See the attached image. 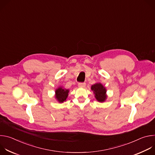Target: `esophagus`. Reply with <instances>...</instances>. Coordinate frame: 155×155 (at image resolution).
Instances as JSON below:
<instances>
[{
	"mask_svg": "<svg viewBox=\"0 0 155 155\" xmlns=\"http://www.w3.org/2000/svg\"><path fill=\"white\" fill-rule=\"evenodd\" d=\"M78 86L79 87H84L86 86V83H79L78 84Z\"/></svg>",
	"mask_w": 155,
	"mask_h": 155,
	"instance_id": "34e87169",
	"label": "esophagus"
}]
</instances>
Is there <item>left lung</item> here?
<instances>
[{"label": "left lung", "mask_w": 155, "mask_h": 155, "mask_svg": "<svg viewBox=\"0 0 155 155\" xmlns=\"http://www.w3.org/2000/svg\"><path fill=\"white\" fill-rule=\"evenodd\" d=\"M91 90L94 94L96 100L100 102H104L107 96L106 94V88L101 83H97L91 86Z\"/></svg>", "instance_id": "8db88e82"}]
</instances>
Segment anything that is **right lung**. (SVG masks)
<instances>
[{
  "mask_svg": "<svg viewBox=\"0 0 155 155\" xmlns=\"http://www.w3.org/2000/svg\"><path fill=\"white\" fill-rule=\"evenodd\" d=\"M69 92V90H66L62 86H60L55 91V97L59 103H62L68 98Z\"/></svg>",
  "mask_w": 155,
  "mask_h": 155,
  "instance_id": "add662e5",
  "label": "right lung"
}]
</instances>
